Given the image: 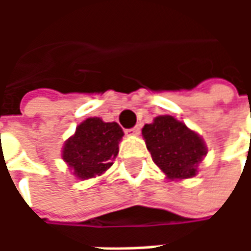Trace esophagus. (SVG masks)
<instances>
[{"mask_svg": "<svg viewBox=\"0 0 251 251\" xmlns=\"http://www.w3.org/2000/svg\"><path fill=\"white\" fill-rule=\"evenodd\" d=\"M140 131H141L140 126H134V127H131V129H127V130H126V134H129V136H138Z\"/></svg>", "mask_w": 251, "mask_h": 251, "instance_id": "esophagus-1", "label": "esophagus"}]
</instances>
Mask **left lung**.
<instances>
[{"label":"left lung","mask_w":251,"mask_h":251,"mask_svg":"<svg viewBox=\"0 0 251 251\" xmlns=\"http://www.w3.org/2000/svg\"><path fill=\"white\" fill-rule=\"evenodd\" d=\"M154 164L168 179H191L207 154L204 141L172 115L156 117L142 127Z\"/></svg>","instance_id":"1"}]
</instances>
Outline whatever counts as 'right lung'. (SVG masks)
I'll return each instance as SVG.
<instances>
[{"mask_svg":"<svg viewBox=\"0 0 251 251\" xmlns=\"http://www.w3.org/2000/svg\"><path fill=\"white\" fill-rule=\"evenodd\" d=\"M122 136L124 131L117 122L87 118L66 141L62 157L79 179L100 176L113 165Z\"/></svg>","mask_w":251,"mask_h":251,"instance_id":"obj_1","label":"right lung"}]
</instances>
